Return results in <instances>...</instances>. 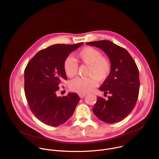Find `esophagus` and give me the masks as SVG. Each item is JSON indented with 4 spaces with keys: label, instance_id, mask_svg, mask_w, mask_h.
Here are the masks:
<instances>
[{
    "label": "esophagus",
    "instance_id": "esophagus-1",
    "mask_svg": "<svg viewBox=\"0 0 159 159\" xmlns=\"http://www.w3.org/2000/svg\"><path fill=\"white\" fill-rule=\"evenodd\" d=\"M85 94H79V97L80 98H84L85 97Z\"/></svg>",
    "mask_w": 159,
    "mask_h": 159
}]
</instances>
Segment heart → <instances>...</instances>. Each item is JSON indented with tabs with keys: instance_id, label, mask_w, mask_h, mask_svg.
I'll use <instances>...</instances> for the list:
<instances>
[{
	"instance_id": "1",
	"label": "heart",
	"mask_w": 159,
	"mask_h": 159,
	"mask_svg": "<svg viewBox=\"0 0 159 159\" xmlns=\"http://www.w3.org/2000/svg\"><path fill=\"white\" fill-rule=\"evenodd\" d=\"M77 60L89 65L86 78L77 77L70 82V88L79 94H85L96 87L97 82L104 81L109 75L111 70V63L109 58L102 55L99 50L86 47L80 50L76 55ZM63 69L69 77H74L78 71L77 61L72 57H67L63 62Z\"/></svg>"
}]
</instances>
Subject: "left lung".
Returning <instances> with one entry per match:
<instances>
[{
    "label": "left lung",
    "instance_id": "8db88e82",
    "mask_svg": "<svg viewBox=\"0 0 159 159\" xmlns=\"http://www.w3.org/2000/svg\"><path fill=\"white\" fill-rule=\"evenodd\" d=\"M103 50L111 63L109 77L99 87L108 99L98 97L93 107L94 114L101 121L113 124L124 120L137 101L140 79L135 61L128 51L108 40L86 43Z\"/></svg>",
    "mask_w": 159,
    "mask_h": 159
}]
</instances>
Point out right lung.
I'll use <instances>...</instances> for the list:
<instances>
[{
	"mask_svg": "<svg viewBox=\"0 0 159 159\" xmlns=\"http://www.w3.org/2000/svg\"><path fill=\"white\" fill-rule=\"evenodd\" d=\"M84 43L57 44L38 52L25 70V92L33 114L42 123L51 126L63 124L73 115L80 101L75 93L58 97L61 80L67 79L64 60Z\"/></svg>",
	"mask_w": 159,
	"mask_h": 159,
	"instance_id": "right-lung-1",
	"label": "right lung"
}]
</instances>
